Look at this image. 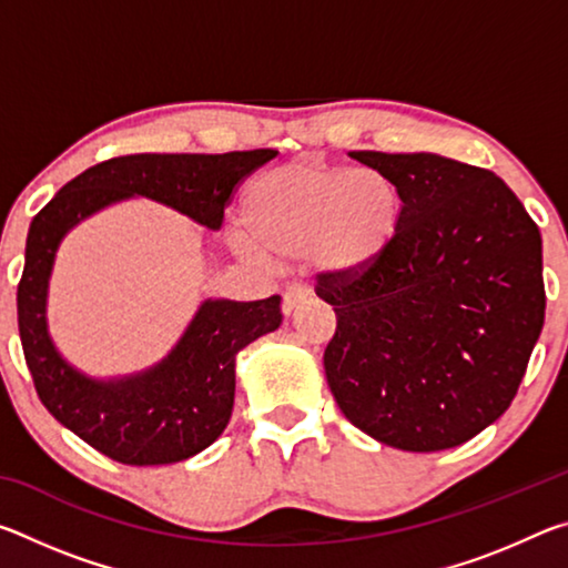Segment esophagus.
<instances>
[{
	"label": "esophagus",
	"mask_w": 568,
	"mask_h": 568,
	"mask_svg": "<svg viewBox=\"0 0 568 568\" xmlns=\"http://www.w3.org/2000/svg\"><path fill=\"white\" fill-rule=\"evenodd\" d=\"M307 295H311V291H307V287H305L303 283L287 285L285 293H283V313L291 315V313L295 311V307L305 301Z\"/></svg>",
	"instance_id": "1"
}]
</instances>
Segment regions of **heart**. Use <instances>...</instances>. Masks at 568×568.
<instances>
[{
    "label": "heart",
    "mask_w": 568,
    "mask_h": 568,
    "mask_svg": "<svg viewBox=\"0 0 568 568\" xmlns=\"http://www.w3.org/2000/svg\"><path fill=\"white\" fill-rule=\"evenodd\" d=\"M233 245L250 261L311 257L335 273L378 263L400 225V195L378 170L293 160L245 187Z\"/></svg>",
    "instance_id": "b5f03b06"
}]
</instances>
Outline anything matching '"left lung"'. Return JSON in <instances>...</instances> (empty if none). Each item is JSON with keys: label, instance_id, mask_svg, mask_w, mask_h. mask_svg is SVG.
Masks as SVG:
<instances>
[{"label": "left lung", "instance_id": "1", "mask_svg": "<svg viewBox=\"0 0 568 568\" xmlns=\"http://www.w3.org/2000/svg\"><path fill=\"white\" fill-rule=\"evenodd\" d=\"M400 195L386 255L321 273L323 363L343 416L381 444H466L511 406L544 328L541 233L491 170L430 152H353Z\"/></svg>", "mask_w": 568, "mask_h": 568}]
</instances>
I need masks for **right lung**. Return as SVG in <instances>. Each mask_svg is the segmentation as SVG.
<instances>
[{
  "mask_svg": "<svg viewBox=\"0 0 568 568\" xmlns=\"http://www.w3.org/2000/svg\"><path fill=\"white\" fill-rule=\"evenodd\" d=\"M275 150L223 155H124L67 182L34 215L17 287L19 338L37 396L84 444L128 466L178 464L223 434L235 398V355L281 325V295L207 301L178 348L142 376L98 383L70 368L47 335V277L62 235L100 207L145 195L220 230L247 175Z\"/></svg>",
  "mask_w": 568,
  "mask_h": 568,
  "instance_id": "1",
  "label": "right lung"
}]
</instances>
